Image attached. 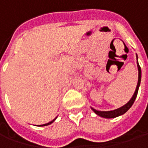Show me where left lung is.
<instances>
[{
    "instance_id": "1",
    "label": "left lung",
    "mask_w": 148,
    "mask_h": 148,
    "mask_svg": "<svg viewBox=\"0 0 148 148\" xmlns=\"http://www.w3.org/2000/svg\"><path fill=\"white\" fill-rule=\"evenodd\" d=\"M136 59L137 67H138V72H139V73H138V82H137L136 89V91H135V93H134L130 101H129L127 104H125L124 106H123L122 107H121V108H119V109H115V110H112V111H98V110L94 109L93 108H91L92 110H93L97 115H98V116H101V117L108 118V119H109V118L117 117L119 116H121V115L124 114V113L132 107V106L133 105L134 101H135V100L136 98L138 90H139V87H140V82H141V68H140V65H139V62H138V56H137V55Z\"/></svg>"
}]
</instances>
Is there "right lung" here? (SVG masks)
Wrapping results in <instances>:
<instances>
[{
  "instance_id": "right-lung-1",
  "label": "right lung",
  "mask_w": 148,
  "mask_h": 148,
  "mask_svg": "<svg viewBox=\"0 0 148 148\" xmlns=\"http://www.w3.org/2000/svg\"><path fill=\"white\" fill-rule=\"evenodd\" d=\"M56 118H57V117H56ZM56 118H55V119H54V120H53V121H51V122H49V123H47V124H41V125H39V126H47V125H49V124H52V123H53V122H54V121H55V119H56Z\"/></svg>"
}]
</instances>
